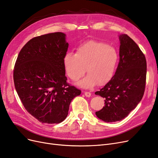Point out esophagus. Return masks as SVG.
Here are the masks:
<instances>
[{
    "mask_svg": "<svg viewBox=\"0 0 158 158\" xmlns=\"http://www.w3.org/2000/svg\"><path fill=\"white\" fill-rule=\"evenodd\" d=\"M85 95L86 96V97H90V95H91V93H89V92H83Z\"/></svg>",
    "mask_w": 158,
    "mask_h": 158,
    "instance_id": "esophagus-1",
    "label": "esophagus"
}]
</instances>
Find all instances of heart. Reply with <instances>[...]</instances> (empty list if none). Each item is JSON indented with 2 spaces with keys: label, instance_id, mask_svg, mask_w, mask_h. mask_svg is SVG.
<instances>
[{
  "label": "heart",
  "instance_id": "b5f03b06",
  "mask_svg": "<svg viewBox=\"0 0 158 158\" xmlns=\"http://www.w3.org/2000/svg\"><path fill=\"white\" fill-rule=\"evenodd\" d=\"M118 62V53L114 47L95 41L81 45L76 54L68 53L64 58L65 72L74 81L83 77L86 69L87 76L77 83L85 89L109 83L114 76Z\"/></svg>",
  "mask_w": 158,
  "mask_h": 158
}]
</instances>
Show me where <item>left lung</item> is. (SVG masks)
Listing matches in <instances>:
<instances>
[{
	"mask_svg": "<svg viewBox=\"0 0 158 158\" xmlns=\"http://www.w3.org/2000/svg\"><path fill=\"white\" fill-rule=\"evenodd\" d=\"M119 62L115 75L95 94L104 98L105 106L96 115L105 122L121 121L133 110L143 97L146 78L145 56L126 34L119 36Z\"/></svg>",
	"mask_w": 158,
	"mask_h": 158,
	"instance_id": "1",
	"label": "left lung"
}]
</instances>
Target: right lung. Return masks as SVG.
Masks as SVG:
<instances>
[{
  "mask_svg": "<svg viewBox=\"0 0 158 158\" xmlns=\"http://www.w3.org/2000/svg\"><path fill=\"white\" fill-rule=\"evenodd\" d=\"M65 36L56 32L33 38L20 50L15 64L16 92L25 110L40 123L62 122L71 102L81 93L67 83Z\"/></svg>",
  "mask_w": 158,
  "mask_h": 158,
  "instance_id": "right-lung-1",
  "label": "right lung"
}]
</instances>
